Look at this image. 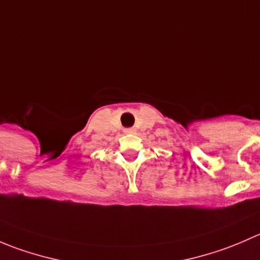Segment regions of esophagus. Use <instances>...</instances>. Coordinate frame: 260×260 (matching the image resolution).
Returning <instances> with one entry per match:
<instances>
[{
	"mask_svg": "<svg viewBox=\"0 0 260 260\" xmlns=\"http://www.w3.org/2000/svg\"><path fill=\"white\" fill-rule=\"evenodd\" d=\"M124 133H127V135H133V133H136V128H125Z\"/></svg>",
	"mask_w": 260,
	"mask_h": 260,
	"instance_id": "obj_1",
	"label": "esophagus"
}]
</instances>
